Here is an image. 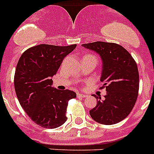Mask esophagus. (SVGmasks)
Masks as SVG:
<instances>
[{"label": "esophagus", "mask_w": 154, "mask_h": 154, "mask_svg": "<svg viewBox=\"0 0 154 154\" xmlns=\"http://www.w3.org/2000/svg\"><path fill=\"white\" fill-rule=\"evenodd\" d=\"M86 95L82 94V93H79V92H77V98H84V97H85Z\"/></svg>", "instance_id": "34e87169"}]
</instances>
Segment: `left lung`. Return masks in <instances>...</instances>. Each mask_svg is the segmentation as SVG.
Returning a JSON list of instances; mask_svg holds the SVG:
<instances>
[{
    "label": "left lung",
    "instance_id": "left-lung-1",
    "mask_svg": "<svg viewBox=\"0 0 154 154\" xmlns=\"http://www.w3.org/2000/svg\"><path fill=\"white\" fill-rule=\"evenodd\" d=\"M96 51L103 61L100 81L106 88L105 98L94 96L97 106L89 111L91 117L101 124L112 125L123 120L135 104L139 90L136 62L125 48L114 42H94L82 45Z\"/></svg>",
    "mask_w": 154,
    "mask_h": 154
}]
</instances>
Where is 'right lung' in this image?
I'll use <instances>...</instances> for the list:
<instances>
[{
  "label": "right lung",
  "instance_id": "obj_1",
  "mask_svg": "<svg viewBox=\"0 0 154 154\" xmlns=\"http://www.w3.org/2000/svg\"><path fill=\"white\" fill-rule=\"evenodd\" d=\"M76 47L39 44L27 49L19 59L14 76L16 97L27 116L40 127L54 129L67 119L68 102L76 98V93L53 88L51 77Z\"/></svg>",
  "mask_w": 154,
  "mask_h": 154
}]
</instances>
